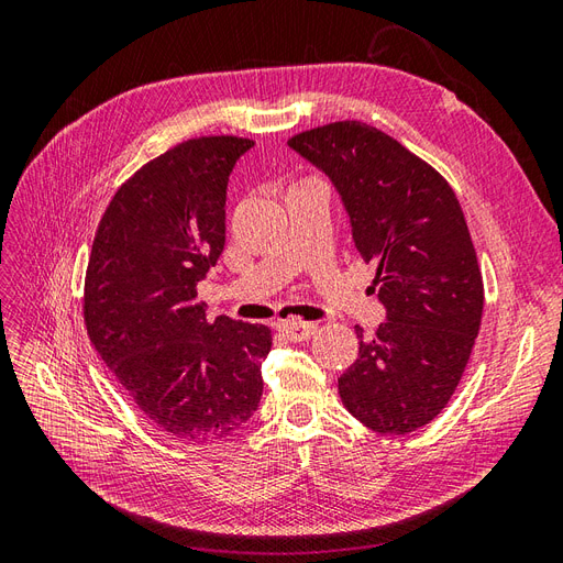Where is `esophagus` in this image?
Returning <instances> with one entry per match:
<instances>
[{
	"mask_svg": "<svg viewBox=\"0 0 563 563\" xmlns=\"http://www.w3.org/2000/svg\"><path fill=\"white\" fill-rule=\"evenodd\" d=\"M282 333L288 338V340H308L314 335L317 331V323H310V321H298V319H288V321H282L279 323Z\"/></svg>",
	"mask_w": 563,
	"mask_h": 563,
	"instance_id": "34e87169",
	"label": "esophagus"
}]
</instances>
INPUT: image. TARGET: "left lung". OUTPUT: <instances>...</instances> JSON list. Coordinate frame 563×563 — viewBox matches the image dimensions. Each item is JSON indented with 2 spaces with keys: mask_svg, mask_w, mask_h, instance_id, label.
I'll use <instances>...</instances> for the list:
<instances>
[{
  "mask_svg": "<svg viewBox=\"0 0 563 563\" xmlns=\"http://www.w3.org/2000/svg\"><path fill=\"white\" fill-rule=\"evenodd\" d=\"M329 176L352 240L378 267L385 319L338 378L347 411L380 434H408L441 413L482 327L484 282L451 185L391 135L335 122L288 141Z\"/></svg>",
  "mask_w": 563,
  "mask_h": 563,
  "instance_id": "8db88e82",
  "label": "left lung"
}]
</instances>
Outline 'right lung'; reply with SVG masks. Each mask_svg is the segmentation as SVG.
Listing matches in <instances>:
<instances>
[{
  "label": "right lung",
  "mask_w": 563,
  "mask_h": 563,
  "mask_svg": "<svg viewBox=\"0 0 563 563\" xmlns=\"http://www.w3.org/2000/svg\"><path fill=\"white\" fill-rule=\"evenodd\" d=\"M253 141L203 135L135 172L93 240L84 321L96 352L139 411L178 441H216L263 397L265 323L207 321L197 284L225 246L232 168Z\"/></svg>",
  "instance_id": "add662e5"
}]
</instances>
